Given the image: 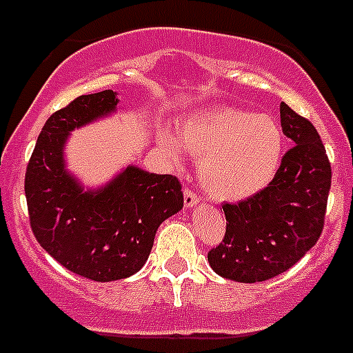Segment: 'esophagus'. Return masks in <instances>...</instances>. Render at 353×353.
I'll use <instances>...</instances> for the list:
<instances>
[{
  "label": "esophagus",
  "instance_id": "obj_1",
  "mask_svg": "<svg viewBox=\"0 0 353 353\" xmlns=\"http://www.w3.org/2000/svg\"><path fill=\"white\" fill-rule=\"evenodd\" d=\"M201 198H199L198 194H194L190 189H185L183 192V203H185V208H196L199 205Z\"/></svg>",
  "mask_w": 353,
  "mask_h": 353
}]
</instances>
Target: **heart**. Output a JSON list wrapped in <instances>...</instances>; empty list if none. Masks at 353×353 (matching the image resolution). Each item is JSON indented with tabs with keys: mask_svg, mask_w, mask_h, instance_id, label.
Listing matches in <instances>:
<instances>
[{
	"mask_svg": "<svg viewBox=\"0 0 353 353\" xmlns=\"http://www.w3.org/2000/svg\"><path fill=\"white\" fill-rule=\"evenodd\" d=\"M179 139L182 145L163 131L159 145L174 161L182 147L199 159V182L219 201H241L263 190L283 154V132L273 119L232 106L192 112L180 122Z\"/></svg>",
	"mask_w": 353,
	"mask_h": 353,
	"instance_id": "heart-1",
	"label": "heart"
}]
</instances>
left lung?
<instances>
[{"mask_svg":"<svg viewBox=\"0 0 353 353\" xmlns=\"http://www.w3.org/2000/svg\"><path fill=\"white\" fill-rule=\"evenodd\" d=\"M285 152L270 185L222 208L225 236L208 252L216 274L241 283L264 282L292 268L319 241L331 189V164L319 132L292 108L280 105Z\"/></svg>","mask_w":353,"mask_h":353,"instance_id":"8db88e82","label":"left lung"}]
</instances>
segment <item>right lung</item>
Returning <instances> with one entry per match:
<instances>
[{
  "label": "right lung",
  "instance_id": "1",
  "mask_svg": "<svg viewBox=\"0 0 353 353\" xmlns=\"http://www.w3.org/2000/svg\"><path fill=\"white\" fill-rule=\"evenodd\" d=\"M113 90L80 96L52 113L26 171L29 221L47 254L83 278L113 282L147 263L157 228L183 208L173 174L129 164L98 189H85L68 171L64 148L71 131L117 112Z\"/></svg>",
  "mask_w": 353,
  "mask_h": 353
}]
</instances>
